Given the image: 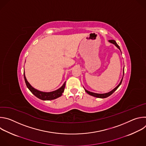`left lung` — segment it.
<instances>
[{"label":"left lung","instance_id":"left-lung-1","mask_svg":"<svg viewBox=\"0 0 146 146\" xmlns=\"http://www.w3.org/2000/svg\"><path fill=\"white\" fill-rule=\"evenodd\" d=\"M109 42H110L111 43L114 44V45L121 51L119 46L117 44L116 41H115V40H109ZM123 74H124V68H123ZM123 77H122V79H121V81H120V82H119V84L115 88H114L112 91H110V92H108V93H105V94H96V93H94V92L88 91L86 90L85 88H84V90H85L87 94H88L89 95H91V96H93L96 97V98H107V97L110 96V95H111L115 91H116L117 89L119 87V86L121 84V82H122V81Z\"/></svg>","mask_w":146,"mask_h":146}]
</instances>
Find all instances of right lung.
<instances>
[{
	"mask_svg": "<svg viewBox=\"0 0 146 146\" xmlns=\"http://www.w3.org/2000/svg\"><path fill=\"white\" fill-rule=\"evenodd\" d=\"M24 79L26 83V85L28 87V88L30 90V91L37 98L41 99L43 100H53L55 99H56L60 96H62V93L64 92L65 87V84H66V81L64 82V84H63L60 88L58 89L56 91H52V92H42V91H40L37 90H36L33 87L31 86V85L29 84V82L27 81L25 75V71L24 72Z\"/></svg>",
	"mask_w": 146,
	"mask_h": 146,
	"instance_id": "add662e5",
	"label": "right lung"
}]
</instances>
